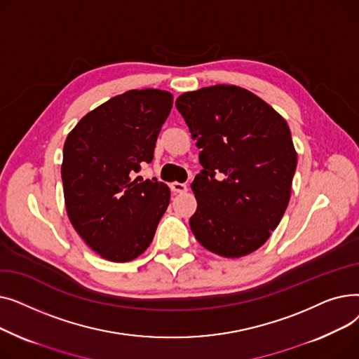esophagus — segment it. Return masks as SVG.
<instances>
[{
  "instance_id": "1",
  "label": "esophagus",
  "mask_w": 359,
  "mask_h": 359,
  "mask_svg": "<svg viewBox=\"0 0 359 359\" xmlns=\"http://www.w3.org/2000/svg\"><path fill=\"white\" fill-rule=\"evenodd\" d=\"M170 187H172V191L176 192V194H184V192H187V186H186L184 183L173 182L172 184H170Z\"/></svg>"
}]
</instances>
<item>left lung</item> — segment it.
<instances>
[{"mask_svg":"<svg viewBox=\"0 0 359 359\" xmlns=\"http://www.w3.org/2000/svg\"><path fill=\"white\" fill-rule=\"evenodd\" d=\"M176 107L202 149L189 219L202 246L236 259L271 237L291 198L297 151L287 121L255 93L229 84L180 94Z\"/></svg>","mask_w":359,"mask_h":359,"instance_id":"obj_1","label":"left lung"}]
</instances>
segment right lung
Returning <instances> with one entry per match:
<instances>
[{
	"label": "right lung",
	"instance_id": "1",
	"mask_svg": "<svg viewBox=\"0 0 359 359\" xmlns=\"http://www.w3.org/2000/svg\"><path fill=\"white\" fill-rule=\"evenodd\" d=\"M173 106L158 88L129 90L88 111L64 144L67 215L87 246L106 260L130 262L154 238L170 202L163 182L134 177L151 163Z\"/></svg>",
	"mask_w": 359,
	"mask_h": 359
}]
</instances>
